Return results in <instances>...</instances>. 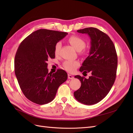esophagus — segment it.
<instances>
[{"instance_id":"esophagus-1","label":"esophagus","mask_w":133,"mask_h":133,"mask_svg":"<svg viewBox=\"0 0 133 133\" xmlns=\"http://www.w3.org/2000/svg\"><path fill=\"white\" fill-rule=\"evenodd\" d=\"M68 78L69 79H73L74 78V76L73 75L69 74H68Z\"/></svg>"}]
</instances>
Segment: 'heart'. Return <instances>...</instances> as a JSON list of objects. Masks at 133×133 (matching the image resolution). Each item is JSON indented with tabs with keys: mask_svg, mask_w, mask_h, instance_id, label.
I'll return each mask as SVG.
<instances>
[{
	"mask_svg": "<svg viewBox=\"0 0 133 133\" xmlns=\"http://www.w3.org/2000/svg\"><path fill=\"white\" fill-rule=\"evenodd\" d=\"M68 41H69L71 45L78 51H81L85 48L86 45L85 41L81 38L78 37V36H71L68 39ZM61 46L62 43L60 42H58L55 44L54 49V53L55 55L59 54ZM79 65L80 63L78 61L70 60H65L63 64V65L64 68H65V69L68 71L71 72H71H74L76 68L79 66Z\"/></svg>",
	"mask_w": 133,
	"mask_h": 133,
	"instance_id": "obj_1",
	"label": "heart"
}]
</instances>
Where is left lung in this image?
I'll list each match as a JSON object with an SVG mask.
<instances>
[{
	"instance_id": "left-lung-1",
	"label": "left lung",
	"mask_w": 133,
	"mask_h": 133,
	"mask_svg": "<svg viewBox=\"0 0 133 133\" xmlns=\"http://www.w3.org/2000/svg\"><path fill=\"white\" fill-rule=\"evenodd\" d=\"M77 31L87 34L91 39L89 55L79 70L83 73L90 72L91 75L88 79L75 76L81 81V87L74 91V95L80 103L92 105L105 98L113 85L118 65L117 54L109 37L97 28H87Z\"/></svg>"
}]
</instances>
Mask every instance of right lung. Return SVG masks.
Listing matches in <instances>:
<instances>
[{
    "mask_svg": "<svg viewBox=\"0 0 133 133\" xmlns=\"http://www.w3.org/2000/svg\"><path fill=\"white\" fill-rule=\"evenodd\" d=\"M68 34L48 29L33 32L20 44L14 59V71L20 88L25 97L39 105L53 100L59 87L68 75L58 69L48 73V59L55 58V44Z\"/></svg>",
    "mask_w": 133,
    "mask_h": 133,
    "instance_id": "right-lung-1",
    "label": "right lung"
}]
</instances>
